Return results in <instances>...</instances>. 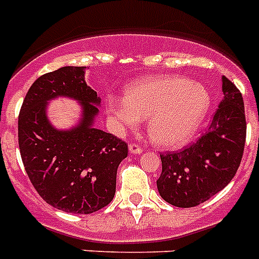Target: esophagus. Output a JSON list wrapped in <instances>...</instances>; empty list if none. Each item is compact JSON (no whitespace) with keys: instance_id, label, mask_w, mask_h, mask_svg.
<instances>
[{"instance_id":"esophagus-1","label":"esophagus","mask_w":259,"mask_h":259,"mask_svg":"<svg viewBox=\"0 0 259 259\" xmlns=\"http://www.w3.org/2000/svg\"><path fill=\"white\" fill-rule=\"evenodd\" d=\"M129 151L133 154H141L142 153V148L138 144H130L129 145Z\"/></svg>"}]
</instances>
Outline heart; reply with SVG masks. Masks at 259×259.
I'll use <instances>...</instances> for the list:
<instances>
[{"mask_svg": "<svg viewBox=\"0 0 259 259\" xmlns=\"http://www.w3.org/2000/svg\"><path fill=\"white\" fill-rule=\"evenodd\" d=\"M209 109L206 88L181 75H149L126 86L125 98H106V111L119 129L138 127L149 117L151 141L170 149L191 140Z\"/></svg>", "mask_w": 259, "mask_h": 259, "instance_id": "b5f03b06", "label": "heart"}]
</instances>
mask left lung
<instances>
[{
    "mask_svg": "<svg viewBox=\"0 0 259 259\" xmlns=\"http://www.w3.org/2000/svg\"><path fill=\"white\" fill-rule=\"evenodd\" d=\"M222 92L206 133L182 151L161 154L157 188L170 205L194 207L205 202L226 188L238 170L246 141L243 98L226 77H222Z\"/></svg>",
    "mask_w": 259,
    "mask_h": 259,
    "instance_id": "left-lung-1",
    "label": "left lung"
}]
</instances>
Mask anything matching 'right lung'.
I'll use <instances>...</instances> for the list:
<instances>
[{
	"mask_svg": "<svg viewBox=\"0 0 259 259\" xmlns=\"http://www.w3.org/2000/svg\"><path fill=\"white\" fill-rule=\"evenodd\" d=\"M85 66H64L30 86L18 115V145L27 177L44 201L66 213L90 214L111 202L127 145L94 127L101 98L86 85ZM80 101V122L69 131L50 123L49 100Z\"/></svg>",
	"mask_w": 259,
	"mask_h": 259,
	"instance_id": "add662e5",
	"label": "right lung"
}]
</instances>
